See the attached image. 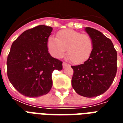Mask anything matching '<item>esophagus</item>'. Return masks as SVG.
<instances>
[{"mask_svg":"<svg viewBox=\"0 0 123 123\" xmlns=\"http://www.w3.org/2000/svg\"><path fill=\"white\" fill-rule=\"evenodd\" d=\"M62 67L63 68H66V67H70V64H68L67 62H63V63H62Z\"/></svg>","mask_w":123,"mask_h":123,"instance_id":"esophagus-1","label":"esophagus"}]
</instances>
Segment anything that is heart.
<instances>
[{
	"mask_svg": "<svg viewBox=\"0 0 123 123\" xmlns=\"http://www.w3.org/2000/svg\"><path fill=\"white\" fill-rule=\"evenodd\" d=\"M47 48L51 55L57 59L64 56L67 49L70 60L74 64H81L90 56L93 42L88 34L67 29L59 31L56 39L49 38Z\"/></svg>",
	"mask_w": 123,
	"mask_h": 123,
	"instance_id": "b5f03b06",
	"label": "heart"
}]
</instances>
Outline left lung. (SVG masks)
Here are the masks:
<instances>
[{
    "instance_id": "1",
    "label": "left lung",
    "mask_w": 123,
    "mask_h": 123,
    "mask_svg": "<svg viewBox=\"0 0 123 123\" xmlns=\"http://www.w3.org/2000/svg\"><path fill=\"white\" fill-rule=\"evenodd\" d=\"M92 39L93 49L83 64L71 66L72 88L78 94L93 98L103 94L113 82L117 70V53L112 41L100 31L86 28Z\"/></svg>"
}]
</instances>
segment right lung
Instances as JSON below:
<instances>
[{
	"label": "right lung",
	"instance_id": "obj_1",
	"mask_svg": "<svg viewBox=\"0 0 123 123\" xmlns=\"http://www.w3.org/2000/svg\"><path fill=\"white\" fill-rule=\"evenodd\" d=\"M53 28L37 25L23 32L13 42L7 58V75L16 90L28 97L49 92L52 74L62 69V62L49 53L47 40Z\"/></svg>",
	"mask_w": 123,
	"mask_h": 123
}]
</instances>
